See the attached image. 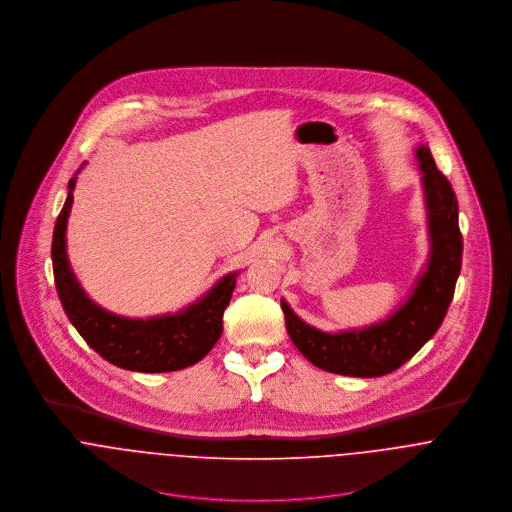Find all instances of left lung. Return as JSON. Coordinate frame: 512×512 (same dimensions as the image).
Returning <instances> with one entry per match:
<instances>
[{
  "mask_svg": "<svg viewBox=\"0 0 512 512\" xmlns=\"http://www.w3.org/2000/svg\"><path fill=\"white\" fill-rule=\"evenodd\" d=\"M428 220L430 254L410 295L384 319L337 333L305 323L286 299V329L297 351L327 372L374 378L410 361L434 335L453 299L461 270L463 240L451 183L439 173L430 147H416Z\"/></svg>",
  "mask_w": 512,
  "mask_h": 512,
  "instance_id": "obj_1",
  "label": "left lung"
}]
</instances>
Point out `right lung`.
<instances>
[{"instance_id":"obj_1","label":"right lung","mask_w":512,"mask_h":512,"mask_svg":"<svg viewBox=\"0 0 512 512\" xmlns=\"http://www.w3.org/2000/svg\"><path fill=\"white\" fill-rule=\"evenodd\" d=\"M78 171L69 181L67 201L55 224L51 248L55 286L74 329L102 359L126 370L171 372L199 363L220 339L222 313L230 303L238 272L222 276L209 292L175 313L142 319L116 315L100 307L78 284L67 254V222Z\"/></svg>"}]
</instances>
